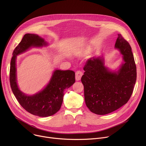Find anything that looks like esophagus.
Here are the masks:
<instances>
[{
	"mask_svg": "<svg viewBox=\"0 0 146 146\" xmlns=\"http://www.w3.org/2000/svg\"><path fill=\"white\" fill-rule=\"evenodd\" d=\"M83 73L81 71H77L75 72V79L76 81H80L81 80V78L82 75Z\"/></svg>",
	"mask_w": 146,
	"mask_h": 146,
	"instance_id": "esophagus-1",
	"label": "esophagus"
}]
</instances>
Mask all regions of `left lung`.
<instances>
[{"label":"left lung","mask_w":146,"mask_h":146,"mask_svg":"<svg viewBox=\"0 0 146 146\" xmlns=\"http://www.w3.org/2000/svg\"><path fill=\"white\" fill-rule=\"evenodd\" d=\"M115 47L123 55L124 61L117 71L105 67L102 57L88 59L84 67L81 82L85 104L97 115L110 113L125 105L136 84V66L129 43L118 34Z\"/></svg>","instance_id":"left-lung-1"}]
</instances>
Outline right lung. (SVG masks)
<instances>
[{"instance_id":"add662e5","label":"right lung","mask_w":146,"mask_h":146,"mask_svg":"<svg viewBox=\"0 0 146 146\" xmlns=\"http://www.w3.org/2000/svg\"><path fill=\"white\" fill-rule=\"evenodd\" d=\"M47 43L38 35L26 34L13 52L10 62V83L12 92L20 105L32 115L48 117L54 115L60 109L64 97V91L75 82V72L71 70H57L44 89L37 94L28 96L18 88L16 80V60L17 55L31 47H40Z\"/></svg>"}]
</instances>
